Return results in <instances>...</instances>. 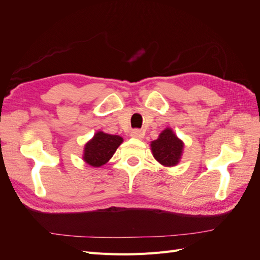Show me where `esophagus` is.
I'll list each match as a JSON object with an SVG mask.
<instances>
[{"label": "esophagus", "instance_id": "1", "mask_svg": "<svg viewBox=\"0 0 260 260\" xmlns=\"http://www.w3.org/2000/svg\"><path fill=\"white\" fill-rule=\"evenodd\" d=\"M130 135H131V137H132V138H138V139H141V138L143 137V132L141 131L140 129H133V130L131 131Z\"/></svg>", "mask_w": 260, "mask_h": 260}]
</instances>
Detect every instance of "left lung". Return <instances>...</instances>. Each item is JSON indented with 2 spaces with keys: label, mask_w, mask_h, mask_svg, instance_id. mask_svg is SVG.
Here are the masks:
<instances>
[{
  "label": "left lung",
  "mask_w": 260,
  "mask_h": 260,
  "mask_svg": "<svg viewBox=\"0 0 260 260\" xmlns=\"http://www.w3.org/2000/svg\"><path fill=\"white\" fill-rule=\"evenodd\" d=\"M152 152L157 161L164 166H176L182 154L183 143L177 138L171 129L164 130L158 139L153 141Z\"/></svg>",
  "instance_id": "left-lung-1"
}]
</instances>
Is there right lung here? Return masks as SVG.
<instances>
[{
  "label": "right lung",
  "instance_id": "1",
  "mask_svg": "<svg viewBox=\"0 0 260 260\" xmlns=\"http://www.w3.org/2000/svg\"><path fill=\"white\" fill-rule=\"evenodd\" d=\"M121 143L122 138L119 136L98 132L90 142L85 144L83 159L93 167H100L112 158Z\"/></svg>",
  "mask_w": 260,
  "mask_h": 260
}]
</instances>
